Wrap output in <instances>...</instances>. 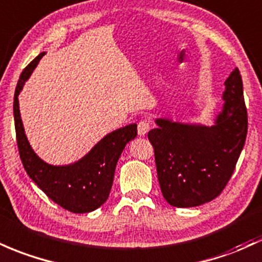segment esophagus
I'll return each instance as SVG.
<instances>
[{
  "label": "esophagus",
  "instance_id": "esophagus-1",
  "mask_svg": "<svg viewBox=\"0 0 262 262\" xmlns=\"http://www.w3.org/2000/svg\"><path fill=\"white\" fill-rule=\"evenodd\" d=\"M150 128H151L150 120H146V119L140 120V122L138 123V134H139V136H145V134L150 130Z\"/></svg>",
  "mask_w": 262,
  "mask_h": 262
}]
</instances>
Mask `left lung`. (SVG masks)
Returning <instances> with one entry per match:
<instances>
[{
	"label": "left lung",
	"instance_id": "left-lung-1",
	"mask_svg": "<svg viewBox=\"0 0 262 262\" xmlns=\"http://www.w3.org/2000/svg\"><path fill=\"white\" fill-rule=\"evenodd\" d=\"M223 99L214 125L158 118V128L148 133L160 189L170 205L191 208L211 201L234 173L248 134V111L237 68L225 80Z\"/></svg>",
	"mask_w": 262,
	"mask_h": 262
}]
</instances>
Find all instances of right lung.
<instances>
[{
	"label": "right lung",
	"instance_id": "obj_1",
	"mask_svg": "<svg viewBox=\"0 0 262 262\" xmlns=\"http://www.w3.org/2000/svg\"><path fill=\"white\" fill-rule=\"evenodd\" d=\"M43 56L45 52L25 68L14 91L13 116L19 158L28 177L51 200L66 210L84 214L98 209L108 199L118 159L126 143L137 137V124L107 134L85 157L70 165L54 166L43 162L28 143L18 104L19 92Z\"/></svg>",
	"mask_w": 262,
	"mask_h": 262
}]
</instances>
